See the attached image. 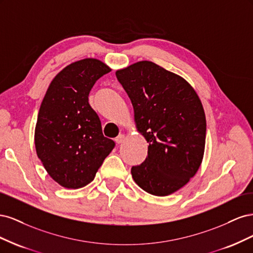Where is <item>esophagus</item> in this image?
I'll return each mask as SVG.
<instances>
[{
	"label": "esophagus",
	"mask_w": 253,
	"mask_h": 253,
	"mask_svg": "<svg viewBox=\"0 0 253 253\" xmlns=\"http://www.w3.org/2000/svg\"><path fill=\"white\" fill-rule=\"evenodd\" d=\"M115 141H116V143H118V144L122 143V142L125 141V135L124 134H120L118 137H116V138H115Z\"/></svg>",
	"instance_id": "obj_1"
}]
</instances>
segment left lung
<instances>
[{"instance_id": "obj_1", "label": "left lung", "mask_w": 253, "mask_h": 253, "mask_svg": "<svg viewBox=\"0 0 253 253\" xmlns=\"http://www.w3.org/2000/svg\"><path fill=\"white\" fill-rule=\"evenodd\" d=\"M134 109V121L148 145V156L132 167L134 181L145 192L167 196L182 188L202 165L206 116L192 85L151 61L116 71Z\"/></svg>"}]
</instances>
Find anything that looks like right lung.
Masks as SVG:
<instances>
[{
  "mask_svg": "<svg viewBox=\"0 0 253 253\" xmlns=\"http://www.w3.org/2000/svg\"><path fill=\"white\" fill-rule=\"evenodd\" d=\"M111 71L95 58L76 61L56 75L42 100L35 128L37 155L50 177L66 189L93 181L115 147L88 103L95 82Z\"/></svg>",
  "mask_w": 253,
  "mask_h": 253,
  "instance_id": "right-lung-1",
  "label": "right lung"
}]
</instances>
